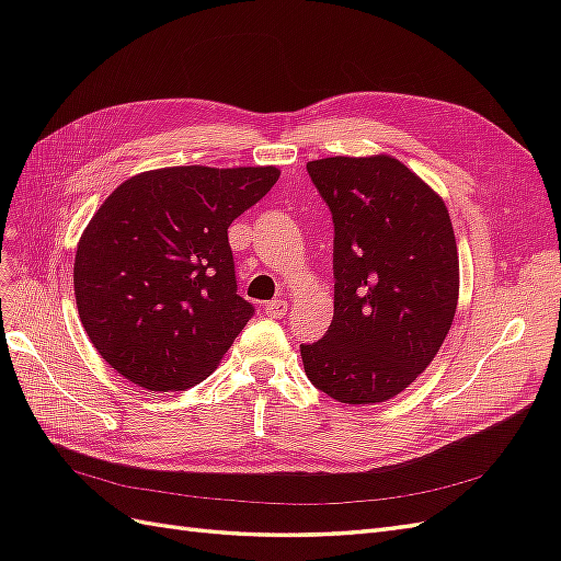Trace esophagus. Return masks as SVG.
I'll return each instance as SVG.
<instances>
[{"label": "esophagus", "instance_id": "1", "mask_svg": "<svg viewBox=\"0 0 561 561\" xmlns=\"http://www.w3.org/2000/svg\"><path fill=\"white\" fill-rule=\"evenodd\" d=\"M287 311V301L285 299H274L264 304V313L271 318H283Z\"/></svg>", "mask_w": 561, "mask_h": 561}]
</instances>
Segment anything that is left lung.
Listing matches in <instances>:
<instances>
[{"label": "left lung", "instance_id": "1", "mask_svg": "<svg viewBox=\"0 0 561 561\" xmlns=\"http://www.w3.org/2000/svg\"><path fill=\"white\" fill-rule=\"evenodd\" d=\"M334 219V316L299 346L316 388L379 404L410 386L445 344L458 304L449 210L428 182L388 154L309 161Z\"/></svg>", "mask_w": 561, "mask_h": 561}]
</instances>
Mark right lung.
Listing matches in <instances>:
<instances>
[{
  "label": "right lung",
  "instance_id": "add662e5",
  "mask_svg": "<svg viewBox=\"0 0 561 561\" xmlns=\"http://www.w3.org/2000/svg\"><path fill=\"white\" fill-rule=\"evenodd\" d=\"M278 178L276 165H171L116 186L75 254L77 309L100 358L154 393L210 377L252 316L227 229Z\"/></svg>",
  "mask_w": 561,
  "mask_h": 561
}]
</instances>
